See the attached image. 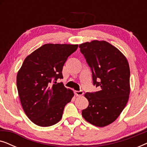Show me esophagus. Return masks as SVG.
Returning a JSON list of instances; mask_svg holds the SVG:
<instances>
[{
	"instance_id": "34e87169",
	"label": "esophagus",
	"mask_w": 147,
	"mask_h": 147,
	"mask_svg": "<svg viewBox=\"0 0 147 147\" xmlns=\"http://www.w3.org/2000/svg\"><path fill=\"white\" fill-rule=\"evenodd\" d=\"M76 95L77 96H82L84 95V92L82 90H80V91H76Z\"/></svg>"
}]
</instances>
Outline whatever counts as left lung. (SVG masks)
I'll return each instance as SVG.
<instances>
[{"mask_svg": "<svg viewBox=\"0 0 147 147\" xmlns=\"http://www.w3.org/2000/svg\"><path fill=\"white\" fill-rule=\"evenodd\" d=\"M92 74L93 85L99 91L86 92L89 102L82 114L86 121L99 127L117 118L127 104L130 94V68L124 55L104 41L80 44Z\"/></svg>", "mask_w": 147, "mask_h": 147, "instance_id": "8db88e82", "label": "left lung"}]
</instances>
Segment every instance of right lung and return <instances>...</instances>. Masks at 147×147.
<instances>
[{
  "instance_id": "right-lung-1",
  "label": "right lung",
  "mask_w": 147,
  "mask_h": 147,
  "mask_svg": "<svg viewBox=\"0 0 147 147\" xmlns=\"http://www.w3.org/2000/svg\"><path fill=\"white\" fill-rule=\"evenodd\" d=\"M78 45L45 44L28 55L18 72L17 86L24 112L39 126H50L61 119L74 93L63 84L62 69Z\"/></svg>"
}]
</instances>
